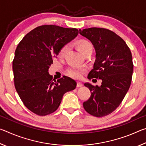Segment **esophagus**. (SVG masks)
Masks as SVG:
<instances>
[{
	"label": "esophagus",
	"mask_w": 146,
	"mask_h": 146,
	"mask_svg": "<svg viewBox=\"0 0 146 146\" xmlns=\"http://www.w3.org/2000/svg\"><path fill=\"white\" fill-rule=\"evenodd\" d=\"M82 86H83V84L82 82H77V83H76V87L77 88H80V87H82Z\"/></svg>",
	"instance_id": "obj_1"
}]
</instances>
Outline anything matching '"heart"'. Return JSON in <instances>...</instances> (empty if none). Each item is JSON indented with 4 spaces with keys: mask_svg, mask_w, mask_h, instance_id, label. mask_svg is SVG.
<instances>
[{
    "mask_svg": "<svg viewBox=\"0 0 146 146\" xmlns=\"http://www.w3.org/2000/svg\"><path fill=\"white\" fill-rule=\"evenodd\" d=\"M89 47H91V45L90 43H89L88 42L84 41L82 42H80L78 45V50L80 51L81 53L84 52V51L86 49H87ZM68 46L66 45L64 46L62 48L60 49V52H59V55L60 56H63L65 55V53L67 52L68 49ZM86 71L85 68H80L78 67V66H73V67L70 68L68 70V74L70 76L75 78H80L81 76H82V74Z\"/></svg>",
    "mask_w": 146,
    "mask_h": 146,
    "instance_id": "b5f03b06",
    "label": "heart"
}]
</instances>
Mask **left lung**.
<instances>
[{"label": "left lung", "instance_id": "obj_1", "mask_svg": "<svg viewBox=\"0 0 146 146\" xmlns=\"http://www.w3.org/2000/svg\"><path fill=\"white\" fill-rule=\"evenodd\" d=\"M79 33L91 42L95 50L93 69L88 78L102 80L100 86L84 84L91 95L83 103L84 108L95 117H104L119 106L129 90L133 71L131 52L125 41L109 29H80Z\"/></svg>", "mask_w": 146, "mask_h": 146}]
</instances>
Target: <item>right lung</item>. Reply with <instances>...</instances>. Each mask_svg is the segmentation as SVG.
I'll return each mask as SVG.
<instances>
[{"label":"right lung","instance_id":"add662e5","mask_svg":"<svg viewBox=\"0 0 146 146\" xmlns=\"http://www.w3.org/2000/svg\"><path fill=\"white\" fill-rule=\"evenodd\" d=\"M78 34L75 28L40 26L26 34L17 46L13 61L15 86L24 104L36 115L55 111L64 94L75 89L73 79L63 76L56 81L48 70L60 49Z\"/></svg>","mask_w":146,"mask_h":146}]
</instances>
